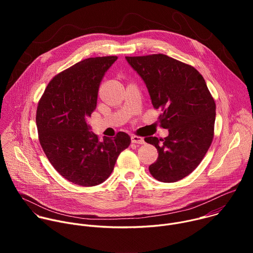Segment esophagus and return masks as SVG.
<instances>
[{
	"instance_id": "34e87169",
	"label": "esophagus",
	"mask_w": 253,
	"mask_h": 253,
	"mask_svg": "<svg viewBox=\"0 0 253 253\" xmlns=\"http://www.w3.org/2000/svg\"><path fill=\"white\" fill-rule=\"evenodd\" d=\"M131 141H132V143H135V144H144V142H145L142 137L135 136V135L131 136Z\"/></svg>"
}]
</instances>
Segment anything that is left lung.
Segmentation results:
<instances>
[{
  "label": "left lung",
  "instance_id": "obj_1",
  "mask_svg": "<svg viewBox=\"0 0 253 253\" xmlns=\"http://www.w3.org/2000/svg\"><path fill=\"white\" fill-rule=\"evenodd\" d=\"M145 83L153 107L160 109L164 139L147 137L158 151L149 166L158 181L171 183L189 175L208 151L214 136L215 102L202 75L192 66L163 54L126 57Z\"/></svg>",
  "mask_w": 253,
  "mask_h": 253
}]
</instances>
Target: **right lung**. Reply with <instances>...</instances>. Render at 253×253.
Instances as JSON below:
<instances>
[{
	"mask_svg": "<svg viewBox=\"0 0 253 253\" xmlns=\"http://www.w3.org/2000/svg\"><path fill=\"white\" fill-rule=\"evenodd\" d=\"M116 60L96 57L73 65L50 81L38 103L36 123L47 158L65 179L80 186L104 182L131 143L124 132L100 141L87 123L102 78Z\"/></svg>",
	"mask_w": 253,
	"mask_h": 253,
	"instance_id": "right-lung-1",
	"label": "right lung"
}]
</instances>
